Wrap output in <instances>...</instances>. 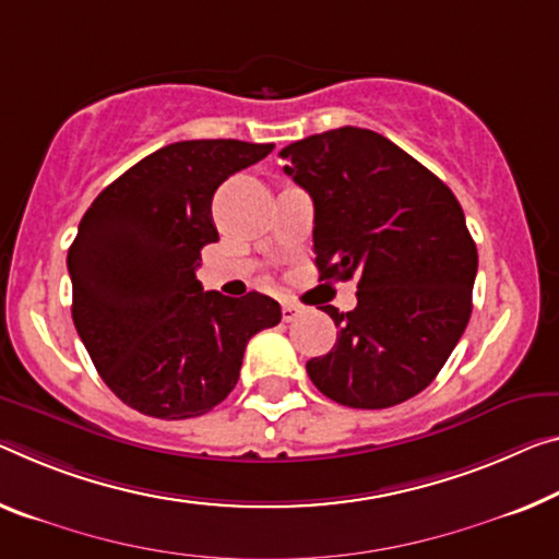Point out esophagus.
Returning <instances> with one entry per match:
<instances>
[{"mask_svg": "<svg viewBox=\"0 0 559 559\" xmlns=\"http://www.w3.org/2000/svg\"><path fill=\"white\" fill-rule=\"evenodd\" d=\"M299 314H302V307L295 305V302H282V320L295 322Z\"/></svg>", "mask_w": 559, "mask_h": 559, "instance_id": "esophagus-1", "label": "esophagus"}]
</instances>
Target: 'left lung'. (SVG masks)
Returning <instances> with one entry per match:
<instances>
[{"label": "left lung", "mask_w": 559, "mask_h": 559, "mask_svg": "<svg viewBox=\"0 0 559 559\" xmlns=\"http://www.w3.org/2000/svg\"><path fill=\"white\" fill-rule=\"evenodd\" d=\"M314 202L320 280H357L337 342L307 362L324 397L382 409L423 392L472 314L477 247L440 177L388 136L359 127L312 134L280 152Z\"/></svg>", "instance_id": "1"}]
</instances>
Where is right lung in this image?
Listing matches in <instances>:
<instances>
[{
    "instance_id": "obj_1",
    "label": "right lung",
    "mask_w": 559,
    "mask_h": 559,
    "mask_svg": "<svg viewBox=\"0 0 559 559\" xmlns=\"http://www.w3.org/2000/svg\"><path fill=\"white\" fill-rule=\"evenodd\" d=\"M274 144H167L102 190L67 254L72 320L107 388L159 419L200 417L235 390L252 334L282 309L250 292L231 299L197 280L219 239L212 197Z\"/></svg>"
}]
</instances>
